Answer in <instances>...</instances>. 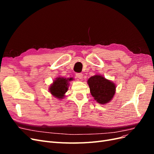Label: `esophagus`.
Listing matches in <instances>:
<instances>
[{"mask_svg": "<svg viewBox=\"0 0 154 154\" xmlns=\"http://www.w3.org/2000/svg\"><path fill=\"white\" fill-rule=\"evenodd\" d=\"M76 77L78 79H82L83 78V74L82 73H77L76 74Z\"/></svg>", "mask_w": 154, "mask_h": 154, "instance_id": "34e87169", "label": "esophagus"}]
</instances>
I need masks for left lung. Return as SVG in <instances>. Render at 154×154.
<instances>
[{
    "instance_id": "1",
    "label": "left lung",
    "mask_w": 154,
    "mask_h": 154,
    "mask_svg": "<svg viewBox=\"0 0 154 154\" xmlns=\"http://www.w3.org/2000/svg\"><path fill=\"white\" fill-rule=\"evenodd\" d=\"M88 85L91 95L100 104H106L112 100L116 92V85L101 75H95L88 79Z\"/></svg>"
}]
</instances>
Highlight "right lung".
<instances>
[{"label":"right lung","mask_w":154,"mask_h":154,"mask_svg":"<svg viewBox=\"0 0 154 154\" xmlns=\"http://www.w3.org/2000/svg\"><path fill=\"white\" fill-rule=\"evenodd\" d=\"M72 80V78H64L59 77L54 80L49 87V92L54 97L58 99H63L66 92L68 91L69 82Z\"/></svg>","instance_id":"right-lung-1"}]
</instances>
